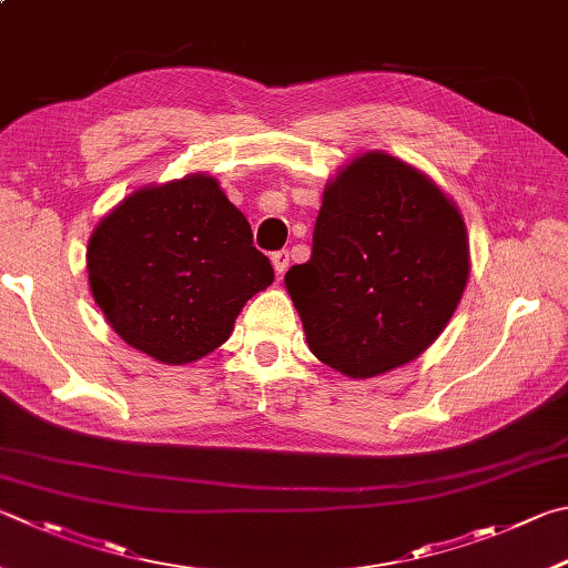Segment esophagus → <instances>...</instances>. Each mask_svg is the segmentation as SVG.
Masks as SVG:
<instances>
[{"label":"esophagus","instance_id":"esophagus-1","mask_svg":"<svg viewBox=\"0 0 568 568\" xmlns=\"http://www.w3.org/2000/svg\"><path fill=\"white\" fill-rule=\"evenodd\" d=\"M287 265H291V253H287V251L273 253V267H275L277 275H283L287 271Z\"/></svg>","mask_w":568,"mask_h":568}]
</instances>
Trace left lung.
<instances>
[{"instance_id":"1","label":"left lung","mask_w":568,"mask_h":568,"mask_svg":"<svg viewBox=\"0 0 568 568\" xmlns=\"http://www.w3.org/2000/svg\"><path fill=\"white\" fill-rule=\"evenodd\" d=\"M469 271L457 203L407 161L367 151L327 181L313 255L285 287L320 363L367 379L435 343Z\"/></svg>"}]
</instances>
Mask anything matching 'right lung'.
Wrapping results in <instances>:
<instances>
[{
    "label": "right lung",
    "mask_w": 568,
    "mask_h": 568,
    "mask_svg": "<svg viewBox=\"0 0 568 568\" xmlns=\"http://www.w3.org/2000/svg\"><path fill=\"white\" fill-rule=\"evenodd\" d=\"M87 271L113 333L163 365L221 347L275 277L251 223L209 173L126 195L91 233Z\"/></svg>",
    "instance_id": "right-lung-1"
}]
</instances>
